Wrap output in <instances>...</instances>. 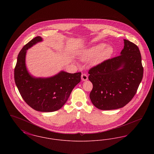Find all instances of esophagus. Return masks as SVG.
<instances>
[{
	"instance_id": "34e87169",
	"label": "esophagus",
	"mask_w": 154,
	"mask_h": 154,
	"mask_svg": "<svg viewBox=\"0 0 154 154\" xmlns=\"http://www.w3.org/2000/svg\"><path fill=\"white\" fill-rule=\"evenodd\" d=\"M81 80L82 81H87L88 80V75L86 74H82L81 75Z\"/></svg>"
}]
</instances>
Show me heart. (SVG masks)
<instances>
[{"label": "heart", "mask_w": 154, "mask_h": 154, "mask_svg": "<svg viewBox=\"0 0 154 154\" xmlns=\"http://www.w3.org/2000/svg\"><path fill=\"white\" fill-rule=\"evenodd\" d=\"M114 52V48L111 45L100 43L92 45L79 54L80 58L83 61H88L91 59L93 65H98L112 57Z\"/></svg>", "instance_id": "obj_1"}]
</instances>
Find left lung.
<instances>
[{
    "mask_svg": "<svg viewBox=\"0 0 154 154\" xmlns=\"http://www.w3.org/2000/svg\"><path fill=\"white\" fill-rule=\"evenodd\" d=\"M120 55L91 68L89 80L93 84L90 99L96 108L115 110L124 107L135 95L143 76L138 47L124 39Z\"/></svg>",
    "mask_w": 154,
    "mask_h": 154,
    "instance_id": "left-lung-1",
    "label": "left lung"
}]
</instances>
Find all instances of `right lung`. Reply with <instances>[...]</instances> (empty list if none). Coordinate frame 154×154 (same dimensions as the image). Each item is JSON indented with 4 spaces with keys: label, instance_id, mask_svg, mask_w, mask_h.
Instances as JSON below:
<instances>
[{
    "label": "right lung",
    "instance_id": "1",
    "mask_svg": "<svg viewBox=\"0 0 154 154\" xmlns=\"http://www.w3.org/2000/svg\"><path fill=\"white\" fill-rule=\"evenodd\" d=\"M42 41V37H36L20 52L14 69L15 82L23 99L30 107L40 112H52L66 103L73 88L80 82L81 73H69L62 70L50 77H36L30 74L26 66V51Z\"/></svg>",
    "mask_w": 154,
    "mask_h": 154
}]
</instances>
